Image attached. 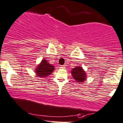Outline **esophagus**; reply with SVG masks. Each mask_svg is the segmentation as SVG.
<instances>
[{"label": "esophagus", "mask_w": 123, "mask_h": 123, "mask_svg": "<svg viewBox=\"0 0 123 123\" xmlns=\"http://www.w3.org/2000/svg\"><path fill=\"white\" fill-rule=\"evenodd\" d=\"M60 68H61L62 69H64V68H65V65L60 66Z\"/></svg>", "instance_id": "esophagus-1"}]
</instances>
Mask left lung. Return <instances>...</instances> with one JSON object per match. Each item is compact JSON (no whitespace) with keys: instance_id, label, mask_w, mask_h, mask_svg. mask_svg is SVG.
I'll use <instances>...</instances> for the list:
<instances>
[{"instance_id":"obj_1","label":"left lung","mask_w":123,"mask_h":123,"mask_svg":"<svg viewBox=\"0 0 123 123\" xmlns=\"http://www.w3.org/2000/svg\"><path fill=\"white\" fill-rule=\"evenodd\" d=\"M71 73L74 80L78 83H83L86 79V73L82 67L78 66L73 68Z\"/></svg>"}]
</instances>
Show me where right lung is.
Wrapping results in <instances>:
<instances>
[{
    "label": "right lung",
    "instance_id": "obj_1",
    "mask_svg": "<svg viewBox=\"0 0 123 123\" xmlns=\"http://www.w3.org/2000/svg\"><path fill=\"white\" fill-rule=\"evenodd\" d=\"M54 70V66L47 62V60L43 59L41 63L37 66L35 73L39 78H45L49 76Z\"/></svg>",
    "mask_w": 123,
    "mask_h": 123
}]
</instances>
